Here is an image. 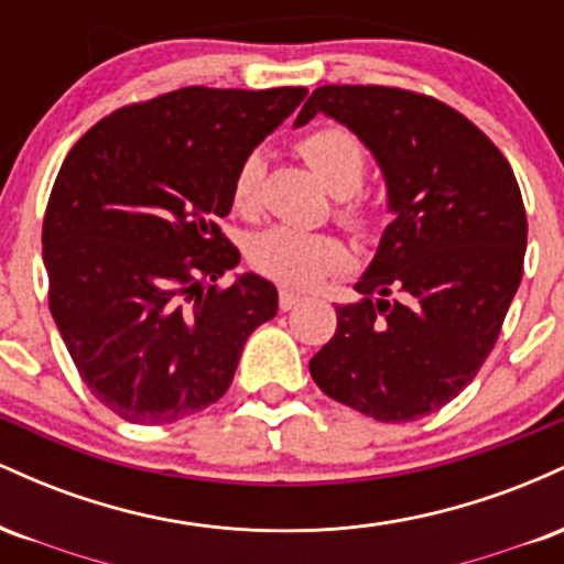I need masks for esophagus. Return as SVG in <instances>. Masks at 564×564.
Listing matches in <instances>:
<instances>
[{
	"label": "esophagus",
	"instance_id": "1",
	"mask_svg": "<svg viewBox=\"0 0 564 564\" xmlns=\"http://www.w3.org/2000/svg\"><path fill=\"white\" fill-rule=\"evenodd\" d=\"M300 302H302V296L294 294V291H289V289H281V294H278V307H281L283 313H286V310L300 307Z\"/></svg>",
	"mask_w": 564,
	"mask_h": 564
}]
</instances>
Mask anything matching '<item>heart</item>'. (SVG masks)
<instances>
[{"instance_id":"1","label":"heart","mask_w":564,"mask_h":564,"mask_svg":"<svg viewBox=\"0 0 564 564\" xmlns=\"http://www.w3.org/2000/svg\"><path fill=\"white\" fill-rule=\"evenodd\" d=\"M296 151L307 161V166L321 177V183L336 198H347L364 185L366 177V151L360 140L345 127H318L296 142ZM262 156L249 153L230 185V204L238 215H254L260 209V185H262ZM341 219L355 230H368L371 209L364 200L347 198L339 209ZM249 262L283 286L307 289L321 283L323 278L339 273L347 264V249L339 238L328 232H304L286 225H275L257 232L249 241Z\"/></svg>"}]
</instances>
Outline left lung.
Instances as JSON below:
<instances>
[{
  "instance_id": "8db88e82",
  "label": "left lung",
  "mask_w": 564,
  "mask_h": 564,
  "mask_svg": "<svg viewBox=\"0 0 564 564\" xmlns=\"http://www.w3.org/2000/svg\"><path fill=\"white\" fill-rule=\"evenodd\" d=\"M315 113L373 153L394 219L310 373L377 422H413L451 403L501 334L528 246L520 185L494 142L430 95L328 84L294 127Z\"/></svg>"
}]
</instances>
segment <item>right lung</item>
I'll return each instance as SVG.
<instances>
[{"instance_id": "add662e5", "label": "right lung", "mask_w": 564, "mask_h": 564, "mask_svg": "<svg viewBox=\"0 0 564 564\" xmlns=\"http://www.w3.org/2000/svg\"><path fill=\"white\" fill-rule=\"evenodd\" d=\"M304 87H183L82 134L50 193V313L84 384L132 424H170L228 392L278 291L219 230L238 164L294 113Z\"/></svg>"}]
</instances>
